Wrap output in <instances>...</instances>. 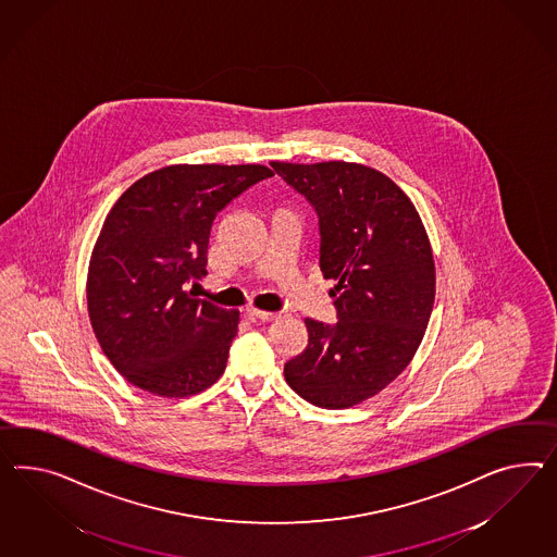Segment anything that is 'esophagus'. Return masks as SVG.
Wrapping results in <instances>:
<instances>
[{
	"instance_id": "34e87169",
	"label": "esophagus",
	"mask_w": 557,
	"mask_h": 557,
	"mask_svg": "<svg viewBox=\"0 0 557 557\" xmlns=\"http://www.w3.org/2000/svg\"><path fill=\"white\" fill-rule=\"evenodd\" d=\"M247 314H249L251 320H268V322L280 318L277 312H265V310H259V308H249V310H247Z\"/></svg>"
}]
</instances>
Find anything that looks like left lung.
<instances>
[{
    "label": "left lung",
    "mask_w": 557,
    "mask_h": 557,
    "mask_svg": "<svg viewBox=\"0 0 557 557\" xmlns=\"http://www.w3.org/2000/svg\"><path fill=\"white\" fill-rule=\"evenodd\" d=\"M273 170L320 219V270L334 280L338 322L306 318L308 346L286 362L287 385L324 409L359 406L404 373L436 298V265L420 212L395 182L357 162Z\"/></svg>",
    "instance_id": "8db88e82"
}]
</instances>
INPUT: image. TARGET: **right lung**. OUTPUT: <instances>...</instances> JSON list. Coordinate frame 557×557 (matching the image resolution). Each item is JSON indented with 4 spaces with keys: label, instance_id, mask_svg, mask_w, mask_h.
<instances>
[{
    "label": "right lung",
    "instance_id": "right-lung-1",
    "mask_svg": "<svg viewBox=\"0 0 557 557\" xmlns=\"http://www.w3.org/2000/svg\"><path fill=\"white\" fill-rule=\"evenodd\" d=\"M273 176L261 164H172L134 182L107 214L87 273L90 326L132 385L193 397L225 373L239 310L198 300L216 212Z\"/></svg>",
    "mask_w": 557,
    "mask_h": 557
}]
</instances>
